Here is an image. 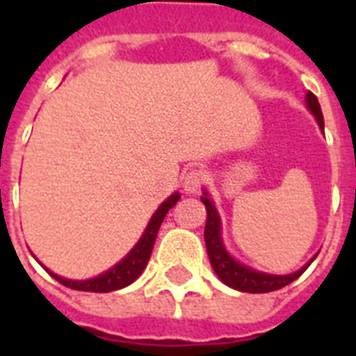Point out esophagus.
<instances>
[{"label":"esophagus","mask_w":356,"mask_h":356,"mask_svg":"<svg viewBox=\"0 0 356 356\" xmlns=\"http://www.w3.org/2000/svg\"><path fill=\"white\" fill-rule=\"evenodd\" d=\"M205 179L207 175L203 170H190V172L184 173L183 188L186 192H190V194H194V192H197L201 188V184L205 183Z\"/></svg>","instance_id":"1"}]
</instances>
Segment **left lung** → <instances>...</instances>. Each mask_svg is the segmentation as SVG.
Here are the masks:
<instances>
[{
    "label": "left lung",
    "instance_id": "obj_1",
    "mask_svg": "<svg viewBox=\"0 0 356 356\" xmlns=\"http://www.w3.org/2000/svg\"><path fill=\"white\" fill-rule=\"evenodd\" d=\"M305 103H307V108H309L310 113L314 114L316 122H318L320 129L323 131V114H321V107L320 103H318V97H316L312 92H307ZM201 201H203V205H205L207 209V253H209V259H211V264L212 268H214V271H216V275L220 277V281L225 282L227 286L248 293L273 292V290H279V288L286 286V284H290L292 281H296V279L309 268L310 262L316 259L314 254L303 268H299L298 271L288 273V275H271V273L253 270V268H249V266L238 262L233 254L225 249V243H223L222 238V220H220V214H218L216 207H214L212 200L209 197V194H207V190L203 192V195H201Z\"/></svg>",
    "mask_w": 356,
    "mask_h": 356
}]
</instances>
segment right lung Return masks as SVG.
<instances>
[{
    "instance_id": "1",
    "label": "right lung",
    "mask_w": 356,
    "mask_h": 356,
    "mask_svg": "<svg viewBox=\"0 0 356 356\" xmlns=\"http://www.w3.org/2000/svg\"><path fill=\"white\" fill-rule=\"evenodd\" d=\"M179 200H181V194H179V192H173L164 203H161V207L156 209L155 214L151 216L149 223H147V227H145L144 234H142L138 242H136V245L120 260L118 264H114L111 270H107L105 273H102V275L92 277V279H85V281H74V279H66V277H60L57 275V273H53V271L47 270L42 262L40 266L53 277V279H55V281H58L60 284H64V286L72 288V290L105 293L129 286V284L136 281L140 277V273L145 270V266L149 262L151 251H153V245H155V238L156 233H159V229H161L162 220H164L168 211H170Z\"/></svg>"
}]
</instances>
